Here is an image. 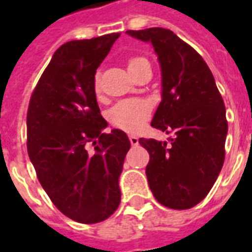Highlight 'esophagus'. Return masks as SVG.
<instances>
[{"mask_svg": "<svg viewBox=\"0 0 252 252\" xmlns=\"http://www.w3.org/2000/svg\"><path fill=\"white\" fill-rule=\"evenodd\" d=\"M129 142H131L132 146H137V143H139V140H137L136 136H129Z\"/></svg>", "mask_w": 252, "mask_h": 252, "instance_id": "34e87169", "label": "esophagus"}]
</instances>
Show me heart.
<instances>
[{"instance_id": "b5f03b06", "label": "heart", "mask_w": 252, "mask_h": 252, "mask_svg": "<svg viewBox=\"0 0 252 252\" xmlns=\"http://www.w3.org/2000/svg\"><path fill=\"white\" fill-rule=\"evenodd\" d=\"M144 63H148L146 58L135 55L128 59L126 64H128V70L132 74ZM94 90L97 93L99 92L98 74L94 77ZM150 113H151V106L144 99H123L110 108L108 112V120L110 121L112 126H115L119 129L126 132H136L146 123Z\"/></svg>"}]
</instances>
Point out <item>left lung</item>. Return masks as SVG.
Returning a JSON list of instances; mask_svg holds the SVG:
<instances>
[{"instance_id":"obj_1","label":"left lung","mask_w":252,"mask_h":252,"mask_svg":"<svg viewBox=\"0 0 252 252\" xmlns=\"http://www.w3.org/2000/svg\"><path fill=\"white\" fill-rule=\"evenodd\" d=\"M151 41L162 68V101L151 126L173 132L169 142L140 137L154 197L171 209H190L216 182L225 158V106L209 67L194 48L166 28L126 31Z\"/></svg>"}]
</instances>
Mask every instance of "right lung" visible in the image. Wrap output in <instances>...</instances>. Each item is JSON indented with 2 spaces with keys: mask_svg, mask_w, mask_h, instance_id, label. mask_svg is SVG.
Wrapping results in <instances>:
<instances>
[{
  "mask_svg": "<svg viewBox=\"0 0 252 252\" xmlns=\"http://www.w3.org/2000/svg\"><path fill=\"white\" fill-rule=\"evenodd\" d=\"M120 33L71 40L58 48L31 95L27 150L37 180L63 215L95 224L119 208V177L131 143L102 132L95 70Z\"/></svg>",
  "mask_w": 252,
  "mask_h": 252,
  "instance_id": "1",
  "label": "right lung"
}]
</instances>
